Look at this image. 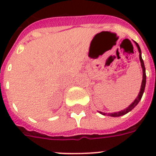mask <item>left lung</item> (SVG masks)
<instances>
[{
    "instance_id": "left-lung-1",
    "label": "left lung",
    "mask_w": 156,
    "mask_h": 156,
    "mask_svg": "<svg viewBox=\"0 0 156 156\" xmlns=\"http://www.w3.org/2000/svg\"><path fill=\"white\" fill-rule=\"evenodd\" d=\"M136 44V46L138 48V52H139V60H140V62H141V66H142V68H143V81H142V85H141V89H140V91H139V94H138V97L136 98L135 100L133 101L132 104L128 107V108H126V109H124V110H121L120 112H113V113H108V116H113V117H116V116H123L125 114L128 113L129 112H130L132 109L134 108V107L137 105V104L139 103V101L141 100L142 99V96L143 95V92H144V90H145V87H146V69H145V66H144V62H143V60L142 58V52H141V49H140V47H139V45L137 44L136 42H134ZM100 113L103 114V115H106V113H104V112H99Z\"/></svg>"
}]
</instances>
